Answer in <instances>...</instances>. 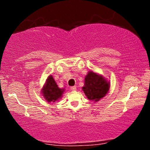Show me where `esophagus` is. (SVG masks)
<instances>
[{"instance_id":"obj_1","label":"esophagus","mask_w":150,"mask_h":150,"mask_svg":"<svg viewBox=\"0 0 150 150\" xmlns=\"http://www.w3.org/2000/svg\"><path fill=\"white\" fill-rule=\"evenodd\" d=\"M76 88H77L76 86H73V87H70V89H71V90H73V91H75V90H76Z\"/></svg>"}]
</instances>
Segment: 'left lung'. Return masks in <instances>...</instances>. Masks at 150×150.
Masks as SVG:
<instances>
[{
	"instance_id": "obj_1",
	"label": "left lung",
	"mask_w": 150,
	"mask_h": 150,
	"mask_svg": "<svg viewBox=\"0 0 150 150\" xmlns=\"http://www.w3.org/2000/svg\"><path fill=\"white\" fill-rule=\"evenodd\" d=\"M85 80V86L82 87V89L89 100L94 101L100 100L108 92L109 82L104 80L101 75L89 71Z\"/></svg>"
}]
</instances>
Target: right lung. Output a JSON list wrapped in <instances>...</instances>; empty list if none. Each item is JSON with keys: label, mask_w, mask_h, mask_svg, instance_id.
Listing matches in <instances>:
<instances>
[{"label": "right lung", "mask_w": 150, "mask_h": 150, "mask_svg": "<svg viewBox=\"0 0 150 150\" xmlns=\"http://www.w3.org/2000/svg\"><path fill=\"white\" fill-rule=\"evenodd\" d=\"M63 91V89L58 88L54 79L51 75H50L46 80V85L43 87L42 93L43 96L46 101H48V102H54L61 97Z\"/></svg>", "instance_id": "1"}]
</instances>
